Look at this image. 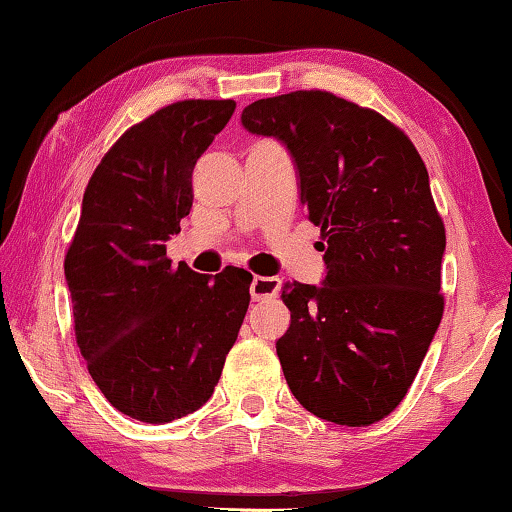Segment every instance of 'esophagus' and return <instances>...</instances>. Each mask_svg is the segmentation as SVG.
<instances>
[{
  "instance_id": "1",
  "label": "esophagus",
  "mask_w": 512,
  "mask_h": 512,
  "mask_svg": "<svg viewBox=\"0 0 512 512\" xmlns=\"http://www.w3.org/2000/svg\"><path fill=\"white\" fill-rule=\"evenodd\" d=\"M280 291V280L278 278H266V275H255L253 282H250V296L253 300H264L278 296Z\"/></svg>"
}]
</instances>
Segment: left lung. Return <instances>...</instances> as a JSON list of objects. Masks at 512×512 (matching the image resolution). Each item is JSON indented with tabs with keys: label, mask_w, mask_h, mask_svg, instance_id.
I'll return each instance as SVG.
<instances>
[{
	"label": "left lung",
	"mask_w": 512,
	"mask_h": 512,
	"mask_svg": "<svg viewBox=\"0 0 512 512\" xmlns=\"http://www.w3.org/2000/svg\"><path fill=\"white\" fill-rule=\"evenodd\" d=\"M241 123L289 148L326 253L323 287L282 291L291 323L275 348L291 394L332 424H376L405 399L444 314L446 234L424 161L378 111L316 88L248 104Z\"/></svg>",
	"instance_id": "left-lung-1"
}]
</instances>
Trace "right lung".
I'll return each instance as SVG.
<instances>
[{
	"label": "right lung",
	"instance_id": "right-lung-1",
	"mask_svg": "<svg viewBox=\"0 0 512 512\" xmlns=\"http://www.w3.org/2000/svg\"><path fill=\"white\" fill-rule=\"evenodd\" d=\"M234 100H180L111 145L88 180L66 253L75 337L113 408L168 424L209 401L237 342L253 275L173 266L166 241L193 205V168Z\"/></svg>",
	"mask_w": 512,
	"mask_h": 512
}]
</instances>
